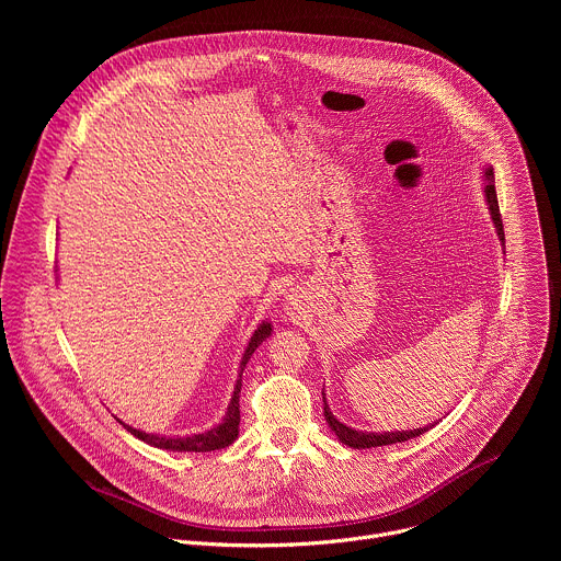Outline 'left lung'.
<instances>
[{
  "label": "left lung",
  "instance_id": "1",
  "mask_svg": "<svg viewBox=\"0 0 561 561\" xmlns=\"http://www.w3.org/2000/svg\"><path fill=\"white\" fill-rule=\"evenodd\" d=\"M484 193H486V202H489V210H491V217H493V224L497 228V234L504 242V226H502V215H500V204H497V193H495V173H493V167H489L484 171ZM327 394V392H322ZM324 417L331 426V431H335V435L340 437L342 444L351 446V448H375V446H388V444H397V442H409L413 437H420L422 433H426L428 428H433L435 424L431 426H424V428H415V431H394V433H364V431H355L346 424H342L329 409L327 404V397H324Z\"/></svg>",
  "mask_w": 561,
  "mask_h": 561
}]
</instances>
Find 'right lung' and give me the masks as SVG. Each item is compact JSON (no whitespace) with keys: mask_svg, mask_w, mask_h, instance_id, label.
Masks as SVG:
<instances>
[{"mask_svg":"<svg viewBox=\"0 0 561 561\" xmlns=\"http://www.w3.org/2000/svg\"><path fill=\"white\" fill-rule=\"evenodd\" d=\"M271 324L268 322H262L257 327V331L253 333L247 351H244V357H242V364H239V379L234 383V390H232V397H230V404H228V411H226V417L221 420V424H217L215 428L206 431V433H199V435H186V437H164V435H152V433H144V431H137L133 426H126L124 428L135 435L137 439L154 446V448H164V450H178V453H208V450H219V448H226L230 446L237 435H239V390H242V373H244V366L249 364L251 355L257 351V346L271 335Z\"/></svg>","mask_w":561,"mask_h":561,"instance_id":"add662e5","label":"right lung"}]
</instances>
